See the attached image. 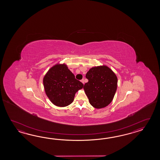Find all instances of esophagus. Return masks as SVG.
I'll use <instances>...</instances> for the list:
<instances>
[{
	"instance_id": "34e87169",
	"label": "esophagus",
	"mask_w": 160,
	"mask_h": 160,
	"mask_svg": "<svg viewBox=\"0 0 160 160\" xmlns=\"http://www.w3.org/2000/svg\"><path fill=\"white\" fill-rule=\"evenodd\" d=\"M81 81L82 83L83 84H84V83H85V81H84V79H82Z\"/></svg>"
}]
</instances>
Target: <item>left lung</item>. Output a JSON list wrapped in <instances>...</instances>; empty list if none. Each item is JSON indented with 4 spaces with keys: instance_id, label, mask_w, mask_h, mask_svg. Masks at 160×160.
<instances>
[{
    "instance_id": "left-lung-1",
    "label": "left lung",
    "mask_w": 160,
    "mask_h": 160,
    "mask_svg": "<svg viewBox=\"0 0 160 160\" xmlns=\"http://www.w3.org/2000/svg\"><path fill=\"white\" fill-rule=\"evenodd\" d=\"M88 80L83 88L91 105L101 109L112 102L117 88L118 79L115 73L107 66L90 68L86 74Z\"/></svg>"
}]
</instances>
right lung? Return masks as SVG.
<instances>
[{"mask_svg": "<svg viewBox=\"0 0 160 160\" xmlns=\"http://www.w3.org/2000/svg\"><path fill=\"white\" fill-rule=\"evenodd\" d=\"M43 83L48 98L59 107L71 104L75 93L83 86L65 63H57L51 67L44 75Z\"/></svg>", "mask_w": 160, "mask_h": 160, "instance_id": "1", "label": "right lung"}]
</instances>
